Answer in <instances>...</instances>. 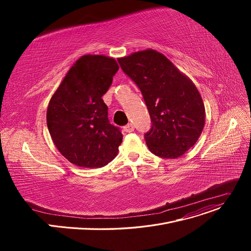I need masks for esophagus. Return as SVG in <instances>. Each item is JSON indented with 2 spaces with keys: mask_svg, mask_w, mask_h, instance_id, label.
<instances>
[{
  "mask_svg": "<svg viewBox=\"0 0 251 251\" xmlns=\"http://www.w3.org/2000/svg\"><path fill=\"white\" fill-rule=\"evenodd\" d=\"M123 130L125 131V132L130 133V132H132V131H134V126L131 123H129V124H127L126 126L123 127Z\"/></svg>",
  "mask_w": 251,
  "mask_h": 251,
  "instance_id": "34e87169",
  "label": "esophagus"
}]
</instances>
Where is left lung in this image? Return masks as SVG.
<instances>
[{"label": "left lung", "mask_w": 251, "mask_h": 251, "mask_svg": "<svg viewBox=\"0 0 251 251\" xmlns=\"http://www.w3.org/2000/svg\"><path fill=\"white\" fill-rule=\"evenodd\" d=\"M122 70L136 83L151 119L144 134L149 150L165 159H177L201 136L205 109L200 91L166 56L149 49L119 58Z\"/></svg>", "instance_id": "8db88e82"}]
</instances>
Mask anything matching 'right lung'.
Segmentation results:
<instances>
[{"label":"right lung","mask_w":251,"mask_h":251,"mask_svg":"<svg viewBox=\"0 0 251 251\" xmlns=\"http://www.w3.org/2000/svg\"><path fill=\"white\" fill-rule=\"evenodd\" d=\"M119 70L115 59L84 55L66 74L50 98L47 125L56 148L70 163L100 168L119 151L123 135L110 124L101 97Z\"/></svg>","instance_id":"right-lung-1"}]
</instances>
